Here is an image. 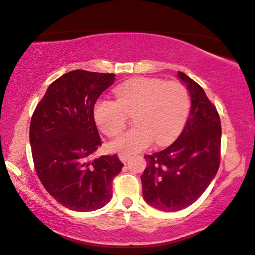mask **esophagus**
<instances>
[{
	"instance_id": "1",
	"label": "esophagus",
	"mask_w": 255,
	"mask_h": 255,
	"mask_svg": "<svg viewBox=\"0 0 255 255\" xmlns=\"http://www.w3.org/2000/svg\"><path fill=\"white\" fill-rule=\"evenodd\" d=\"M119 159L123 163H126L129 159V155H126V153H119Z\"/></svg>"
}]
</instances>
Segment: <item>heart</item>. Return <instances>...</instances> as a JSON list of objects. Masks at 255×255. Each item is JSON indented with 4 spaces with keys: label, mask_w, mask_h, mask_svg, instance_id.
<instances>
[{
    "label": "heart",
    "mask_w": 255,
    "mask_h": 255,
    "mask_svg": "<svg viewBox=\"0 0 255 255\" xmlns=\"http://www.w3.org/2000/svg\"><path fill=\"white\" fill-rule=\"evenodd\" d=\"M117 102L99 99L93 109L97 126L107 136H116L134 116L136 127L118 136L110 149L120 153H135L156 144L165 145L179 135L187 120L191 99L187 89L177 81L137 77L114 90Z\"/></svg>",
    "instance_id": "obj_1"
}]
</instances>
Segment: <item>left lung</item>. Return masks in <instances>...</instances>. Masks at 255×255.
Listing matches in <instances>:
<instances>
[{
    "label": "left lung",
    "mask_w": 255,
    "mask_h": 255,
    "mask_svg": "<svg viewBox=\"0 0 255 255\" xmlns=\"http://www.w3.org/2000/svg\"><path fill=\"white\" fill-rule=\"evenodd\" d=\"M191 95V112L180 136L170 146L145 155L141 175L145 202L162 211H178L194 203L216 175L221 159V120L200 85L178 71Z\"/></svg>",
    "instance_id": "obj_1"
}]
</instances>
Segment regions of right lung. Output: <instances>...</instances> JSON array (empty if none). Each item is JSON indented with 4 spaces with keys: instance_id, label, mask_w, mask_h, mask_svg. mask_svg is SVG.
<instances>
[{
    "instance_id": "obj_1",
    "label": "right lung",
    "mask_w": 255,
    "mask_h": 255,
    "mask_svg": "<svg viewBox=\"0 0 255 255\" xmlns=\"http://www.w3.org/2000/svg\"><path fill=\"white\" fill-rule=\"evenodd\" d=\"M114 74L73 70L49 85L30 125L34 168L46 191L68 209L87 213L112 199L118 155L90 156L102 145L93 109Z\"/></svg>"
}]
</instances>
